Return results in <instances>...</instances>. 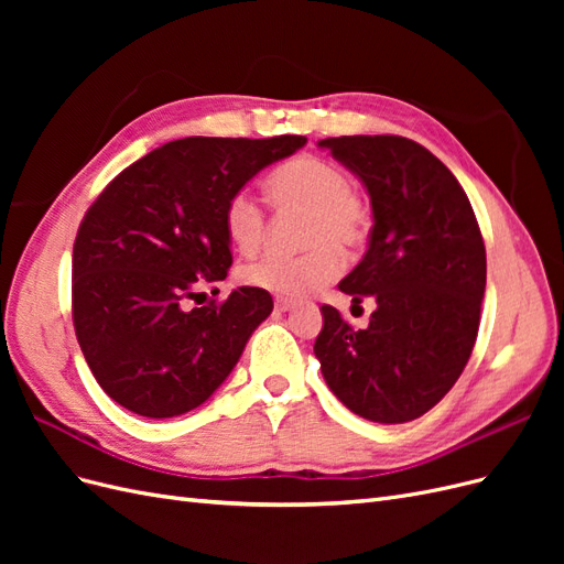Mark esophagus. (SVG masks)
I'll list each match as a JSON object with an SVG mask.
<instances>
[{
    "instance_id": "34e87169",
    "label": "esophagus",
    "mask_w": 564,
    "mask_h": 564,
    "mask_svg": "<svg viewBox=\"0 0 564 564\" xmlns=\"http://www.w3.org/2000/svg\"><path fill=\"white\" fill-rule=\"evenodd\" d=\"M294 305H296V303H294L292 299H286V296H278V299H275V308H278L280 313H286V311H292V308H294Z\"/></svg>"
}]
</instances>
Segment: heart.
<instances>
[{
  "mask_svg": "<svg viewBox=\"0 0 564 564\" xmlns=\"http://www.w3.org/2000/svg\"><path fill=\"white\" fill-rule=\"evenodd\" d=\"M350 178L338 164L299 155L268 178V197L280 214H303L299 242L308 247L296 256L268 253L240 268V280L282 296H303L329 284L344 253L360 249L369 232V209L350 191ZM224 228L230 242L251 253L265 237V212L247 187L235 191L224 207Z\"/></svg>",
  "mask_w": 564,
  "mask_h": 564,
  "instance_id": "1",
  "label": "heart"
}]
</instances>
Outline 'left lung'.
<instances>
[{"label": "left lung", "mask_w": 564, "mask_h": 564, "mask_svg": "<svg viewBox=\"0 0 564 564\" xmlns=\"http://www.w3.org/2000/svg\"><path fill=\"white\" fill-rule=\"evenodd\" d=\"M319 148L367 187L369 249L338 289L377 301L367 329L332 305L315 357L334 395L357 416L406 423L447 395L473 352L487 253L470 202L431 150L402 135H340Z\"/></svg>", "instance_id": "obj_1"}]
</instances>
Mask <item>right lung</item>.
Listing matches in <instances>:
<instances>
[{
    "label": "right lung",
    "instance_id": "obj_1",
    "mask_svg": "<svg viewBox=\"0 0 564 564\" xmlns=\"http://www.w3.org/2000/svg\"><path fill=\"white\" fill-rule=\"evenodd\" d=\"M305 135L172 141L115 176L84 214L73 249V322L98 386L129 412L172 419L207 402L272 313L265 289L240 286L191 308L226 280L228 197Z\"/></svg>",
    "mask_w": 564,
    "mask_h": 564
}]
</instances>
